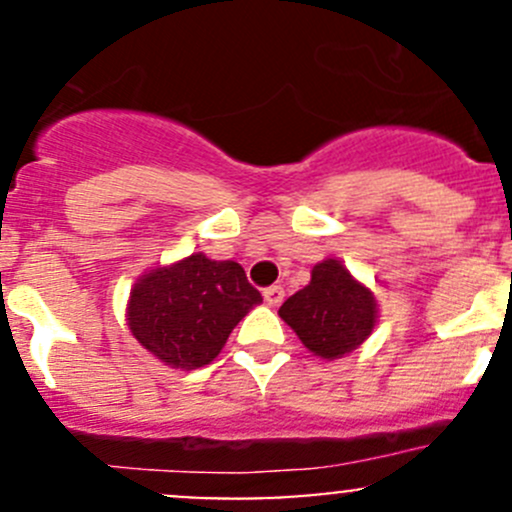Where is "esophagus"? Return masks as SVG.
Returning <instances> with one entry per match:
<instances>
[{
    "instance_id": "esophagus-1",
    "label": "esophagus",
    "mask_w": 512,
    "mask_h": 512,
    "mask_svg": "<svg viewBox=\"0 0 512 512\" xmlns=\"http://www.w3.org/2000/svg\"><path fill=\"white\" fill-rule=\"evenodd\" d=\"M262 297H265V302L270 304V307H277V304L285 299V289H282L280 285H272V287H267L265 292H262Z\"/></svg>"
}]
</instances>
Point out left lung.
<instances>
[{
  "label": "left lung",
  "mask_w": 512,
  "mask_h": 512,
  "mask_svg": "<svg viewBox=\"0 0 512 512\" xmlns=\"http://www.w3.org/2000/svg\"><path fill=\"white\" fill-rule=\"evenodd\" d=\"M304 347L322 359L354 352L376 324V299L339 260L314 265L312 280L280 307Z\"/></svg>",
  "instance_id": "1"
}]
</instances>
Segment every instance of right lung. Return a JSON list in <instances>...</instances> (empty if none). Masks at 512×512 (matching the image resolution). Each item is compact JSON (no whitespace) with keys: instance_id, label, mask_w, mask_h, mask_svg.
<instances>
[{"instance_id":"right-lung-1","label":"right lung","mask_w":512,"mask_h":512,"mask_svg":"<svg viewBox=\"0 0 512 512\" xmlns=\"http://www.w3.org/2000/svg\"><path fill=\"white\" fill-rule=\"evenodd\" d=\"M262 294L232 260L203 252L146 272L131 289L128 327L156 359L173 369L210 364Z\"/></svg>"}]
</instances>
